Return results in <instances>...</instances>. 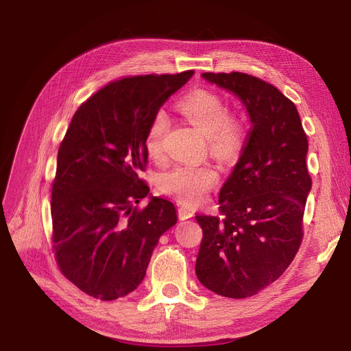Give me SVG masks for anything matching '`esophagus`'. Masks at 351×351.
<instances>
[{"label": "esophagus", "mask_w": 351, "mask_h": 351, "mask_svg": "<svg viewBox=\"0 0 351 351\" xmlns=\"http://www.w3.org/2000/svg\"><path fill=\"white\" fill-rule=\"evenodd\" d=\"M193 209H190V208H187V206H178L177 208V215H178V218L180 219H187V218H190V217H193Z\"/></svg>", "instance_id": "esophagus-1"}]
</instances>
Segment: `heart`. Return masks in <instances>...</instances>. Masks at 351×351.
Returning <instances> with one entry per match:
<instances>
[{"label": "heart", "instance_id": "b5f03b06", "mask_svg": "<svg viewBox=\"0 0 351 351\" xmlns=\"http://www.w3.org/2000/svg\"><path fill=\"white\" fill-rule=\"evenodd\" d=\"M178 110L190 124L206 136L208 149L224 161L236 158L247 136V125L243 117L227 110L226 99L215 90L197 88L180 99ZM168 132V117L159 110L154 114L145 133V151L154 159L164 154V139ZM219 183L215 165L187 167L177 165L159 178V189L177 197L187 206L204 204L208 195Z\"/></svg>", "mask_w": 351, "mask_h": 351}]
</instances>
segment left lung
Returning a JSON list of instances; mask_svg holds the SVG:
<instances>
[{
	"label": "left lung",
	"mask_w": 351,
	"mask_h": 351,
	"mask_svg": "<svg viewBox=\"0 0 351 351\" xmlns=\"http://www.w3.org/2000/svg\"><path fill=\"white\" fill-rule=\"evenodd\" d=\"M246 105L252 129L241 156L219 192L218 215H196L202 227L196 275L230 299L258 294L277 281L303 240L312 178L307 136L293 101L246 73H204Z\"/></svg>",
	"instance_id": "1"
}]
</instances>
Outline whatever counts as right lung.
Here are the masks:
<instances>
[{
	"instance_id": "obj_1",
	"label": "right lung",
	"mask_w": 351,
	"mask_h": 351,
	"mask_svg": "<svg viewBox=\"0 0 351 351\" xmlns=\"http://www.w3.org/2000/svg\"><path fill=\"white\" fill-rule=\"evenodd\" d=\"M193 76L143 74L110 82L74 112L52 182V252L64 277L95 299L115 300L142 282L176 208L152 197L141 173L145 133L161 105Z\"/></svg>"
}]
</instances>
